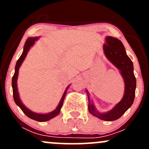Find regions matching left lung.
<instances>
[{"label": "left lung", "mask_w": 149, "mask_h": 149, "mask_svg": "<svg viewBox=\"0 0 149 149\" xmlns=\"http://www.w3.org/2000/svg\"><path fill=\"white\" fill-rule=\"evenodd\" d=\"M104 50L108 59L120 71L121 75L123 77L124 96L112 110L105 113H100L95 110L88 95V110L90 113L98 118L106 121H113L120 118L132 105L135 97L136 78L134 74L132 61L127 55L123 44L120 40L116 38L107 36L106 38V43L104 44Z\"/></svg>", "instance_id": "obj_1"}]
</instances>
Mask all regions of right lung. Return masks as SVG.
<instances>
[{"label":"right lung","instance_id":"add662e5","mask_svg":"<svg viewBox=\"0 0 149 149\" xmlns=\"http://www.w3.org/2000/svg\"><path fill=\"white\" fill-rule=\"evenodd\" d=\"M38 39V38H29L26 41L24 46V51L22 52V55L20 56V57L19 58V59L17 61L16 66H15V74L13 77V80H12V87H13V98H14L15 102L17 106L19 107L20 109H22V111L25 113V115L28 116L30 118L35 120L39 121V122H45V121H47L53 118L55 116H57L58 114L59 113L61 110V108L63 105V102H64V100L66 96V91H67V89L69 88V86L67 87L66 91L64 92V95H63L62 98L59 102V105L57 107V109L54 111H53L51 113L47 114H40V113H34L31 111H30L29 109H27L26 107L22 104L19 99V96L18 93V89H17V77H18V73H19V69L20 66H21L22 61H24V59H25L26 56L27 52H28L29 49H30V47L33 45L34 42L36 40Z\"/></svg>","mask_w":149,"mask_h":149}]
</instances>
